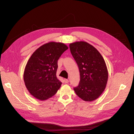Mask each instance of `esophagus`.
<instances>
[{"mask_svg": "<svg viewBox=\"0 0 134 134\" xmlns=\"http://www.w3.org/2000/svg\"><path fill=\"white\" fill-rule=\"evenodd\" d=\"M64 82L65 83H69V80L67 79H64Z\"/></svg>", "mask_w": 134, "mask_h": 134, "instance_id": "esophagus-1", "label": "esophagus"}]
</instances>
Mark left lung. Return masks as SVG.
<instances>
[{
  "mask_svg": "<svg viewBox=\"0 0 134 134\" xmlns=\"http://www.w3.org/2000/svg\"><path fill=\"white\" fill-rule=\"evenodd\" d=\"M71 53L79 67L80 80L74 90L86 102L97 99L104 91L108 73L105 61L96 48L85 41L69 44Z\"/></svg>",
  "mask_w": 134,
  "mask_h": 134,
  "instance_id": "1",
  "label": "left lung"
}]
</instances>
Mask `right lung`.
<instances>
[{"label":"right lung","instance_id":"obj_1","mask_svg":"<svg viewBox=\"0 0 134 134\" xmlns=\"http://www.w3.org/2000/svg\"><path fill=\"white\" fill-rule=\"evenodd\" d=\"M67 49L63 43L49 42L38 47L28 60L23 79L27 90L36 99L46 100L59 90L62 83L56 76L58 60Z\"/></svg>","mask_w":134,"mask_h":134}]
</instances>
